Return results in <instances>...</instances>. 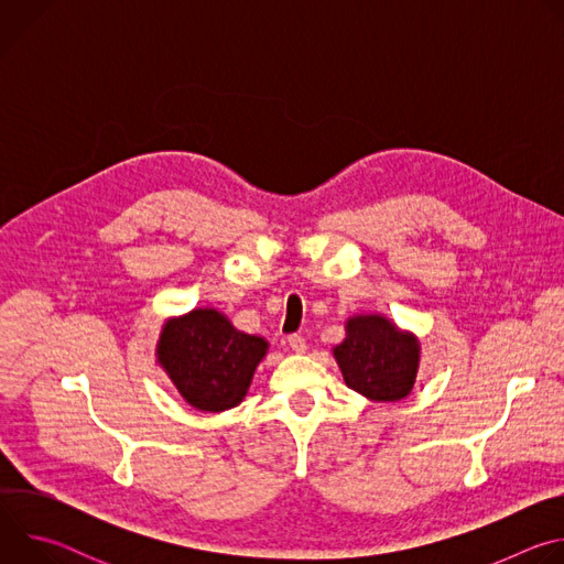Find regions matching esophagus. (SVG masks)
Instances as JSON below:
<instances>
[{
	"mask_svg": "<svg viewBox=\"0 0 564 564\" xmlns=\"http://www.w3.org/2000/svg\"><path fill=\"white\" fill-rule=\"evenodd\" d=\"M288 344H290V348H292L294 352H299V355L307 350V344H305V339H303L301 335H290V337H288Z\"/></svg>",
	"mask_w": 564,
	"mask_h": 564,
	"instance_id": "obj_1",
	"label": "esophagus"
}]
</instances>
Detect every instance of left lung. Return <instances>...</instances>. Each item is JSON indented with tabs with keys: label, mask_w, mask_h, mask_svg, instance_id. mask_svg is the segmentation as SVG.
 <instances>
[{
	"label": "left lung",
	"mask_w": 564,
	"mask_h": 564,
	"mask_svg": "<svg viewBox=\"0 0 564 564\" xmlns=\"http://www.w3.org/2000/svg\"><path fill=\"white\" fill-rule=\"evenodd\" d=\"M420 350V339L383 314H357L346 321V339L333 355L348 388L370 401H399L415 386Z\"/></svg>",
	"instance_id": "left-lung-1"
}]
</instances>
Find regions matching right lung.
Returning <instances> with one entry per match:
<instances>
[{"instance_id": "add662e5", "label": "right lung", "mask_w": 564, "mask_h": 564, "mask_svg": "<svg viewBox=\"0 0 564 564\" xmlns=\"http://www.w3.org/2000/svg\"><path fill=\"white\" fill-rule=\"evenodd\" d=\"M263 337L236 330L216 307L167 318L155 357L189 406L220 413L238 406L268 355Z\"/></svg>"}]
</instances>
